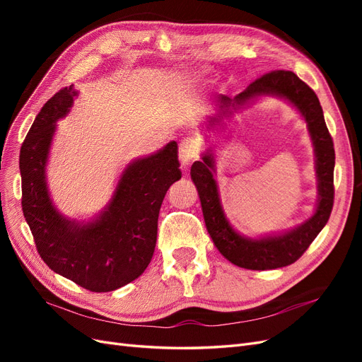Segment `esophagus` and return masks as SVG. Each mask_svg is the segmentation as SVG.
Returning a JSON list of instances; mask_svg holds the SVG:
<instances>
[{
	"instance_id": "esophagus-1",
	"label": "esophagus",
	"mask_w": 362,
	"mask_h": 362,
	"mask_svg": "<svg viewBox=\"0 0 362 362\" xmlns=\"http://www.w3.org/2000/svg\"><path fill=\"white\" fill-rule=\"evenodd\" d=\"M196 157H198V148H196V145L189 139L182 140L178 146V158L182 166H189Z\"/></svg>"
}]
</instances>
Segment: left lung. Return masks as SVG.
<instances>
[{
	"instance_id": "8db88e82",
	"label": "left lung",
	"mask_w": 362,
	"mask_h": 362,
	"mask_svg": "<svg viewBox=\"0 0 362 362\" xmlns=\"http://www.w3.org/2000/svg\"><path fill=\"white\" fill-rule=\"evenodd\" d=\"M261 96H276L286 100L300 113L308 127L314 146L317 192H319L314 214L288 231L257 238L242 235L228 222L218 198L217 182L213 178L216 172L214 146H208L202 154V160L194 161L190 169L192 180L201 199L206 231L214 246L233 264L250 270L286 267L299 259L327 223L334 205V141L325 124L319 98L294 72L272 71L250 83L246 90L234 98L221 95L217 101V115L208 120L210 122L208 129H216V133H218V127H223V117L233 115V112L254 103Z\"/></svg>"
}]
</instances>
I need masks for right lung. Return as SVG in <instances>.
<instances>
[{"instance_id": "add662e5", "label": "right lung", "mask_w": 362, "mask_h": 362, "mask_svg": "<svg viewBox=\"0 0 362 362\" xmlns=\"http://www.w3.org/2000/svg\"><path fill=\"white\" fill-rule=\"evenodd\" d=\"M74 86L54 95L36 116L21 146L23 211L39 255L59 275L95 293L113 291L137 279L154 255L164 194L181 178L178 145L128 163L112 199L89 222L63 216L47 182L56 122L71 110Z\"/></svg>"}]
</instances>
